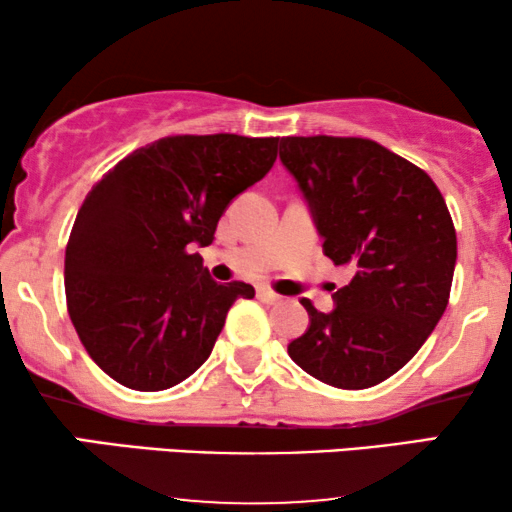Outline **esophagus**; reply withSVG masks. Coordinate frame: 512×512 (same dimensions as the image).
I'll list each match as a JSON object with an SVG mask.
<instances>
[{
	"mask_svg": "<svg viewBox=\"0 0 512 512\" xmlns=\"http://www.w3.org/2000/svg\"><path fill=\"white\" fill-rule=\"evenodd\" d=\"M258 300H263V303H268V305H277V303H282V296L261 286V289H258Z\"/></svg>",
	"mask_w": 512,
	"mask_h": 512,
	"instance_id": "34e87169",
	"label": "esophagus"
}]
</instances>
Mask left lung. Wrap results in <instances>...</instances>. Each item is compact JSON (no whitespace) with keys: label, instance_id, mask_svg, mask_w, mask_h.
I'll return each instance as SVG.
<instances>
[{"label":"left lung","instance_id":"8db88e82","mask_svg":"<svg viewBox=\"0 0 512 512\" xmlns=\"http://www.w3.org/2000/svg\"><path fill=\"white\" fill-rule=\"evenodd\" d=\"M279 160L310 205L324 254L352 268L333 312L303 298L310 326L289 356L331 387H375L443 317L457 263L452 216L429 174L373 139L284 137Z\"/></svg>","mask_w":512,"mask_h":512}]
</instances>
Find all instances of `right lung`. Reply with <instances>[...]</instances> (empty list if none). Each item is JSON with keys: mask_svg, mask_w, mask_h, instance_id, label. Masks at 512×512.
Returning <instances> with one entry per match:
<instances>
[{"mask_svg": "<svg viewBox=\"0 0 512 512\" xmlns=\"http://www.w3.org/2000/svg\"><path fill=\"white\" fill-rule=\"evenodd\" d=\"M279 137L174 135L132 151L76 214L65 249L69 319L97 366L137 391L193 375L244 282L216 284L195 244H212L230 200L275 165Z\"/></svg>", "mask_w": 512, "mask_h": 512, "instance_id": "add662e5", "label": "right lung"}]
</instances>
